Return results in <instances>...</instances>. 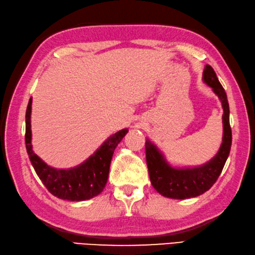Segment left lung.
Here are the masks:
<instances>
[{
	"label": "left lung",
	"mask_w": 255,
	"mask_h": 255,
	"mask_svg": "<svg viewBox=\"0 0 255 255\" xmlns=\"http://www.w3.org/2000/svg\"><path fill=\"white\" fill-rule=\"evenodd\" d=\"M203 80L212 88L222 101V107L224 110L223 142L217 155L205 165L195 168L176 169L166 163L157 147L147 139L145 143L146 160L150 182L152 187L165 197L184 200L205 193L219 178L230 155L232 130L230 126V108L226 92L217 79L214 69L208 64L203 73Z\"/></svg>",
	"instance_id": "left-lung-1"
}]
</instances>
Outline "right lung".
I'll list each match as a JSON object with an SVG mask.
<instances>
[{"label": "right lung", "mask_w": 255, "mask_h": 255, "mask_svg": "<svg viewBox=\"0 0 255 255\" xmlns=\"http://www.w3.org/2000/svg\"><path fill=\"white\" fill-rule=\"evenodd\" d=\"M31 105L25 114V146L26 151L36 175L52 195L67 201H86L104 191L107 183L110 161L118 143L128 129H123L110 136L85 163L71 169H55L50 167L34 154L31 145Z\"/></svg>", "instance_id": "add662e5"}]
</instances>
